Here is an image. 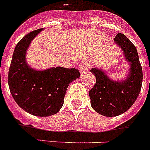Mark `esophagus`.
I'll return each instance as SVG.
<instances>
[{"mask_svg":"<svg viewBox=\"0 0 150 150\" xmlns=\"http://www.w3.org/2000/svg\"><path fill=\"white\" fill-rule=\"evenodd\" d=\"M79 70H80V71H85L87 70V69L88 68V63L86 62H81L80 64H79Z\"/></svg>","mask_w":150,"mask_h":150,"instance_id":"34e87169","label":"esophagus"}]
</instances>
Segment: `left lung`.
Listing matches in <instances>:
<instances>
[{
	"label": "left lung",
	"mask_w": 150,
	"mask_h": 150,
	"mask_svg": "<svg viewBox=\"0 0 150 150\" xmlns=\"http://www.w3.org/2000/svg\"><path fill=\"white\" fill-rule=\"evenodd\" d=\"M115 42L123 50L130 64L129 77L122 82L113 81L98 69H92L96 84L89 91L91 105L100 115L113 117L129 109L139 95L142 83V69L137 50L126 35L119 33Z\"/></svg>",
	"instance_id": "left-lung-1"
}]
</instances>
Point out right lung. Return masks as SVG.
Masks as SVG:
<instances>
[{
	"mask_svg": "<svg viewBox=\"0 0 150 150\" xmlns=\"http://www.w3.org/2000/svg\"><path fill=\"white\" fill-rule=\"evenodd\" d=\"M42 28L25 35L16 45L8 71V85L17 104L27 112L48 116L62 107L67 88L79 79L77 69L57 67L45 71L33 70L25 61L26 50Z\"/></svg>",
	"mask_w": 150,
	"mask_h": 150,
	"instance_id": "obj_1",
	"label": "right lung"
}]
</instances>
